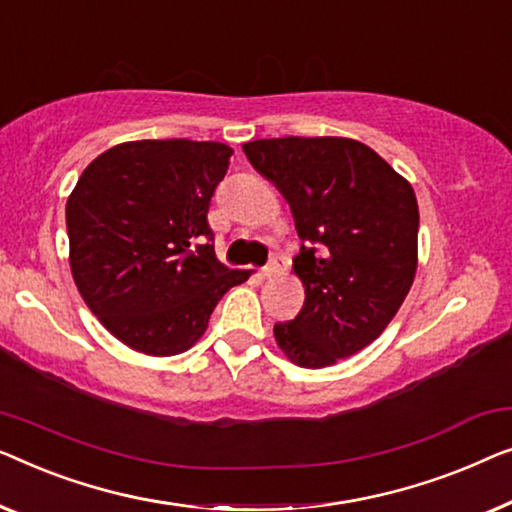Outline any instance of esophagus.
<instances>
[{"label": "esophagus", "mask_w": 512, "mask_h": 512, "mask_svg": "<svg viewBox=\"0 0 512 512\" xmlns=\"http://www.w3.org/2000/svg\"><path fill=\"white\" fill-rule=\"evenodd\" d=\"M283 266H285V259L280 257V255H276V257L271 259L269 264L264 266V269H262V276H264V278H271V276H276V273L283 271Z\"/></svg>", "instance_id": "34e87169"}]
</instances>
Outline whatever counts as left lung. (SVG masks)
<instances>
[{
    "instance_id": "8db88e82",
    "label": "left lung",
    "mask_w": 512,
    "mask_h": 512,
    "mask_svg": "<svg viewBox=\"0 0 512 512\" xmlns=\"http://www.w3.org/2000/svg\"><path fill=\"white\" fill-rule=\"evenodd\" d=\"M250 164L290 204L301 253L294 276L304 308L273 327L301 369H325L376 341L417 271L420 211L406 178L376 150L345 136L243 143Z\"/></svg>"
}]
</instances>
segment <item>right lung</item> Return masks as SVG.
<instances>
[{
  "label": "right lung",
  "mask_w": 512,
  "mask_h": 512,
  "mask_svg": "<svg viewBox=\"0 0 512 512\" xmlns=\"http://www.w3.org/2000/svg\"><path fill=\"white\" fill-rule=\"evenodd\" d=\"M234 150L218 141H125L67 199L69 266L85 306L127 348L190 350L213 308L253 271L215 257L206 213Z\"/></svg>",
  "instance_id": "obj_1"
}]
</instances>
